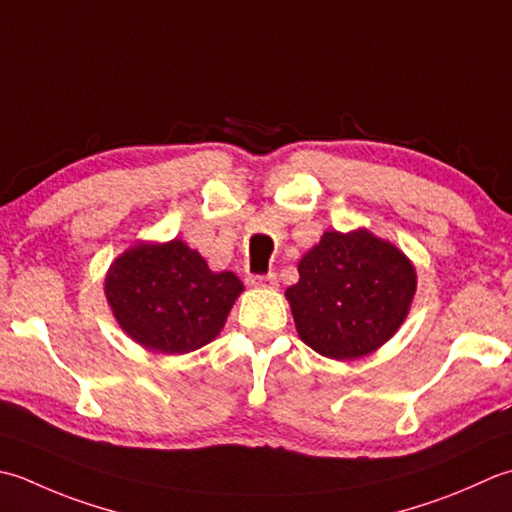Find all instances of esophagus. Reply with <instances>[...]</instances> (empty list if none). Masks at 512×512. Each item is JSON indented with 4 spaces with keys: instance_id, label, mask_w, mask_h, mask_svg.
Returning a JSON list of instances; mask_svg holds the SVG:
<instances>
[{
    "instance_id": "obj_1",
    "label": "esophagus",
    "mask_w": 512,
    "mask_h": 512,
    "mask_svg": "<svg viewBox=\"0 0 512 512\" xmlns=\"http://www.w3.org/2000/svg\"><path fill=\"white\" fill-rule=\"evenodd\" d=\"M248 284L250 286H257V288H277L279 286V279L275 273H268V275H250L248 277Z\"/></svg>"
}]
</instances>
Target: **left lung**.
I'll return each instance as SVG.
<instances>
[{
  "instance_id": "8db88e82",
  "label": "left lung",
  "mask_w": 512,
  "mask_h": 512,
  "mask_svg": "<svg viewBox=\"0 0 512 512\" xmlns=\"http://www.w3.org/2000/svg\"><path fill=\"white\" fill-rule=\"evenodd\" d=\"M297 270L299 282L286 290L297 333L315 353L339 362L386 344L417 290L410 259L366 228L326 230Z\"/></svg>"
}]
</instances>
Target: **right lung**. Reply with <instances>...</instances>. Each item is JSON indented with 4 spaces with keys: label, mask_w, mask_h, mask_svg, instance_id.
<instances>
[{
    "label": "right lung",
    "mask_w": 512,
    "mask_h": 512,
    "mask_svg": "<svg viewBox=\"0 0 512 512\" xmlns=\"http://www.w3.org/2000/svg\"><path fill=\"white\" fill-rule=\"evenodd\" d=\"M106 299L124 333L148 350L184 355L224 328L244 284L230 270L213 273L182 239L135 244L108 268Z\"/></svg>",
    "instance_id": "1"
}]
</instances>
